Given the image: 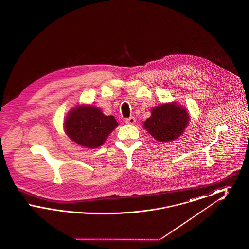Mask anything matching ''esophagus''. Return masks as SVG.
I'll list each match as a JSON object with an SVG mask.
<instances>
[{
	"label": "esophagus",
	"mask_w": 249,
	"mask_h": 249,
	"mask_svg": "<svg viewBox=\"0 0 249 249\" xmlns=\"http://www.w3.org/2000/svg\"><path fill=\"white\" fill-rule=\"evenodd\" d=\"M126 124H130V125H133L135 123V118L134 117H130L129 119H125Z\"/></svg>",
	"instance_id": "34e87169"
}]
</instances>
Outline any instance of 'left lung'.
<instances>
[{
    "mask_svg": "<svg viewBox=\"0 0 249 249\" xmlns=\"http://www.w3.org/2000/svg\"><path fill=\"white\" fill-rule=\"evenodd\" d=\"M190 119L185 107L175 102L166 103L151 109V116L143 122V129L159 142H171L184 133Z\"/></svg>",
    "mask_w": 249,
    "mask_h": 249,
    "instance_id": "left-lung-1",
    "label": "left lung"
}]
</instances>
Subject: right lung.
I'll list each match as a JSON object with an SVG mask.
<instances>
[{
    "label": "right lung",
    "instance_id": "add662e5",
    "mask_svg": "<svg viewBox=\"0 0 249 249\" xmlns=\"http://www.w3.org/2000/svg\"><path fill=\"white\" fill-rule=\"evenodd\" d=\"M119 123L95 106L81 105L71 109L64 119V131L71 141L87 148H97L107 141Z\"/></svg>",
    "mask_w": 249,
    "mask_h": 249
}]
</instances>
